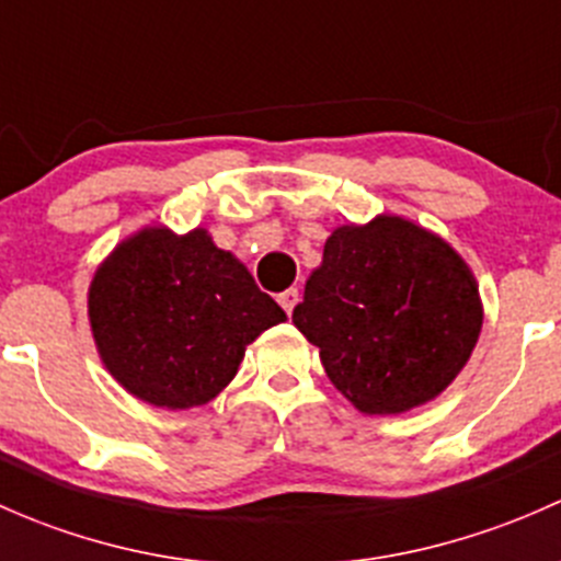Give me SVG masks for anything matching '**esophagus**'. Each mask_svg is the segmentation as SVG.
<instances>
[{
    "mask_svg": "<svg viewBox=\"0 0 561 561\" xmlns=\"http://www.w3.org/2000/svg\"><path fill=\"white\" fill-rule=\"evenodd\" d=\"M278 302H280V308L291 316V310L297 308V302H299V288H286V291L278 294Z\"/></svg>",
    "mask_w": 561,
    "mask_h": 561,
    "instance_id": "34e87169",
    "label": "esophagus"
}]
</instances>
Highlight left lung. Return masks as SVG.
I'll use <instances>...</instances> for the list:
<instances>
[{"mask_svg": "<svg viewBox=\"0 0 561 561\" xmlns=\"http://www.w3.org/2000/svg\"><path fill=\"white\" fill-rule=\"evenodd\" d=\"M291 321L351 405L397 415L454 383L481 334L483 302L456 248L380 213L329 234Z\"/></svg>", "mask_w": 561, "mask_h": 561, "instance_id": "8db88e82", "label": "left lung"}]
</instances>
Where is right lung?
I'll return each instance as SVG.
<instances>
[{
    "label": "right lung",
    "instance_id": "right-lung-1",
    "mask_svg": "<svg viewBox=\"0 0 561 561\" xmlns=\"http://www.w3.org/2000/svg\"><path fill=\"white\" fill-rule=\"evenodd\" d=\"M280 321V305L202 227H142L102 259L89 286L102 365L153 408L207 405L238 375L248 345Z\"/></svg>",
    "mask_w": 561,
    "mask_h": 561
}]
</instances>
